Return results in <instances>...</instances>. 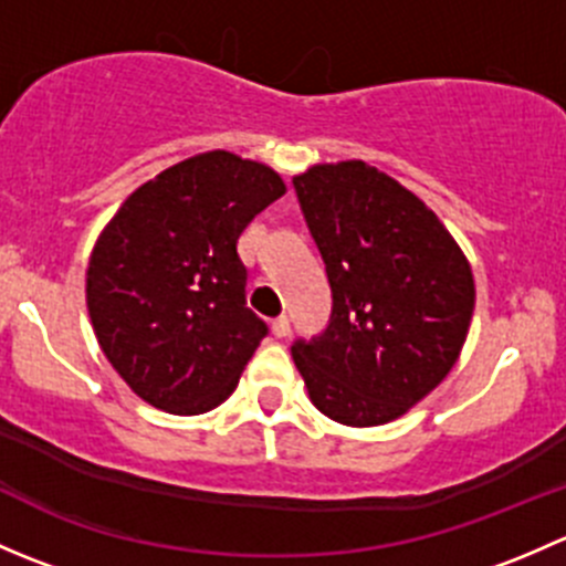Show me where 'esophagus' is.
<instances>
[{
  "instance_id": "1",
  "label": "esophagus",
  "mask_w": 566,
  "mask_h": 566,
  "mask_svg": "<svg viewBox=\"0 0 566 566\" xmlns=\"http://www.w3.org/2000/svg\"><path fill=\"white\" fill-rule=\"evenodd\" d=\"M273 336H279V339H284V336H290V317L287 315H282V317H276L273 319Z\"/></svg>"
}]
</instances>
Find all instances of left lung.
Segmentation results:
<instances>
[{
  "mask_svg": "<svg viewBox=\"0 0 566 566\" xmlns=\"http://www.w3.org/2000/svg\"><path fill=\"white\" fill-rule=\"evenodd\" d=\"M331 284L328 328L293 345L319 413L347 427L399 419L460 358L473 273L436 213L364 161L293 177Z\"/></svg>",
  "mask_w": 566,
  "mask_h": 566,
  "instance_id": "obj_1",
  "label": "left lung"
}]
</instances>
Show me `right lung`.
Returning a JSON list of instances; mask_svg holds the SVG:
<instances>
[{"instance_id":"1","label":"right lung","mask_w":566,"mask_h":566,"mask_svg":"<svg viewBox=\"0 0 566 566\" xmlns=\"http://www.w3.org/2000/svg\"><path fill=\"white\" fill-rule=\"evenodd\" d=\"M287 191L260 161L199 153L136 188L87 268L93 331L153 408L197 416L235 391L268 325L247 306L238 238Z\"/></svg>"}]
</instances>
